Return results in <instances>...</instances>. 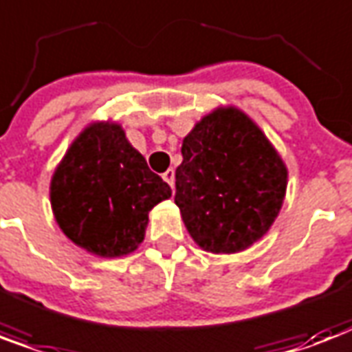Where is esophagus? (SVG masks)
<instances>
[{
  "label": "esophagus",
  "mask_w": 352,
  "mask_h": 352,
  "mask_svg": "<svg viewBox=\"0 0 352 352\" xmlns=\"http://www.w3.org/2000/svg\"><path fill=\"white\" fill-rule=\"evenodd\" d=\"M162 179H164L166 182H168V184H170L171 188H173V182H175V171L173 170H168L164 173V175H162Z\"/></svg>",
  "instance_id": "esophagus-1"
}]
</instances>
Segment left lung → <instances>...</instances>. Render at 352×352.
<instances>
[{"mask_svg": "<svg viewBox=\"0 0 352 352\" xmlns=\"http://www.w3.org/2000/svg\"><path fill=\"white\" fill-rule=\"evenodd\" d=\"M181 153L175 205L192 240L232 254L264 238L288 186V168L264 131L238 107H216L184 136Z\"/></svg>", "mask_w": 352, "mask_h": 352, "instance_id": "1", "label": "left lung"}]
</instances>
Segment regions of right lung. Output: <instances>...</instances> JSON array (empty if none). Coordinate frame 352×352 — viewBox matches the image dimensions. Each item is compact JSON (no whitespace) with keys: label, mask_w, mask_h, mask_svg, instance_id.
<instances>
[{"label":"right lung","mask_w":352,"mask_h":352,"mask_svg":"<svg viewBox=\"0 0 352 352\" xmlns=\"http://www.w3.org/2000/svg\"><path fill=\"white\" fill-rule=\"evenodd\" d=\"M171 188L153 173L118 122H92L69 144L53 171L50 201L55 221L75 245L99 258L134 253L149 212Z\"/></svg>","instance_id":"add662e5"}]
</instances>
